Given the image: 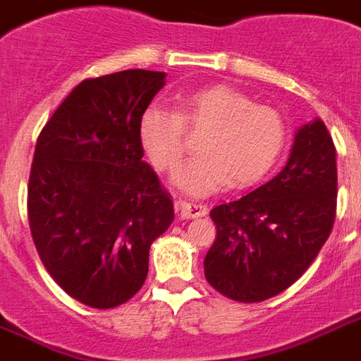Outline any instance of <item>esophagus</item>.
<instances>
[{
  "label": "esophagus",
  "instance_id": "1",
  "mask_svg": "<svg viewBox=\"0 0 361 361\" xmlns=\"http://www.w3.org/2000/svg\"><path fill=\"white\" fill-rule=\"evenodd\" d=\"M175 210L183 219H193V217H204L208 214V208L204 204H197V202L188 201H177L175 202Z\"/></svg>",
  "mask_w": 361,
  "mask_h": 361
}]
</instances>
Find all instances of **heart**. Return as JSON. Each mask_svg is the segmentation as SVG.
Returning <instances> with one entry per match:
<instances>
[{"mask_svg": "<svg viewBox=\"0 0 361 361\" xmlns=\"http://www.w3.org/2000/svg\"><path fill=\"white\" fill-rule=\"evenodd\" d=\"M184 129H204L197 142L201 155L188 160L173 177L184 193L206 197L228 183L245 188L276 166L286 140L277 111L257 106L228 87L212 85L180 92L175 111L147 107L138 120V140L160 173H173L186 151Z\"/></svg>", "mask_w": 361, "mask_h": 361, "instance_id": "heart-1", "label": "heart"}]
</instances>
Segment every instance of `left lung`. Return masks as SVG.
<instances>
[{"label": "left lung", "instance_id": "8db88e82", "mask_svg": "<svg viewBox=\"0 0 361 361\" xmlns=\"http://www.w3.org/2000/svg\"><path fill=\"white\" fill-rule=\"evenodd\" d=\"M338 197L336 147L322 118L294 135L285 168L248 195L210 212L217 239L204 276L233 301L257 303L298 281L331 235Z\"/></svg>", "mask_w": 361, "mask_h": 361}]
</instances>
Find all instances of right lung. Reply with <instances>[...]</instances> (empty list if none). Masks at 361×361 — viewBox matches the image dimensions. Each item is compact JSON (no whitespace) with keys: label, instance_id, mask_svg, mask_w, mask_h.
I'll list each match as a JSON object with an SVG mask.
<instances>
[{"label":"right lung","instance_id":"obj_1","mask_svg":"<svg viewBox=\"0 0 361 361\" xmlns=\"http://www.w3.org/2000/svg\"><path fill=\"white\" fill-rule=\"evenodd\" d=\"M166 73L128 69L84 80L39 133L29 178V224L58 285L92 309H113L144 285L149 246L173 201L147 162L138 120Z\"/></svg>","mask_w":361,"mask_h":361}]
</instances>
